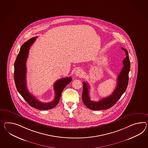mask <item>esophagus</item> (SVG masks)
Wrapping results in <instances>:
<instances>
[{
  "instance_id": "34e87169",
  "label": "esophagus",
  "mask_w": 148,
  "mask_h": 148,
  "mask_svg": "<svg viewBox=\"0 0 148 148\" xmlns=\"http://www.w3.org/2000/svg\"><path fill=\"white\" fill-rule=\"evenodd\" d=\"M75 74L77 77H82L83 75V72L81 69H78L76 70Z\"/></svg>"
}]
</instances>
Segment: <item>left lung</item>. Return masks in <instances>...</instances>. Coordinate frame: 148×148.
<instances>
[{
  "mask_svg": "<svg viewBox=\"0 0 148 148\" xmlns=\"http://www.w3.org/2000/svg\"><path fill=\"white\" fill-rule=\"evenodd\" d=\"M121 49L125 51L126 57L123 60V67L118 76L117 85L112 95L105 98L102 99L99 101H92L89 95V86L87 83H83V89L82 100L84 105L88 108L95 110H105L110 108L116 103L126 90L129 80L130 64L128 51L122 47H121Z\"/></svg>",
  "mask_w": 148,
  "mask_h": 148,
  "instance_id": "8db88e82",
  "label": "left lung"
}]
</instances>
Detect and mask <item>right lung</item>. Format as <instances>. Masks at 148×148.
I'll list each match as a JSON object with an SVG mask.
<instances>
[{
    "mask_svg": "<svg viewBox=\"0 0 148 148\" xmlns=\"http://www.w3.org/2000/svg\"><path fill=\"white\" fill-rule=\"evenodd\" d=\"M36 38L37 37L30 38L21 47L14 63V79L17 90L30 106L38 110H50L55 107L58 104L61 98L62 91L66 86L71 82L72 78L67 77L61 78L55 83L53 85L55 93V99L51 102L48 103L40 102L30 94L27 88L26 64L29 48L35 41Z\"/></svg>",
    "mask_w": 148,
    "mask_h": 148,
    "instance_id": "1",
    "label": "right lung"
}]
</instances>
